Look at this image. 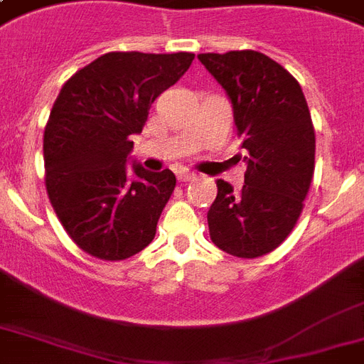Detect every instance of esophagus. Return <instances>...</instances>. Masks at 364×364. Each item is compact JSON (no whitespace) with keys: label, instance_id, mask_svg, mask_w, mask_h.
<instances>
[{"label":"esophagus","instance_id":"34e87169","mask_svg":"<svg viewBox=\"0 0 364 364\" xmlns=\"http://www.w3.org/2000/svg\"><path fill=\"white\" fill-rule=\"evenodd\" d=\"M193 177H194V171H191V170L177 171V179H179V181H191Z\"/></svg>","mask_w":364,"mask_h":364}]
</instances>
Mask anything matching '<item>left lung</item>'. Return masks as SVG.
I'll return each instance as SVG.
<instances>
[{"instance_id":"8db88e82","label":"left lung","mask_w":364,"mask_h":364,"mask_svg":"<svg viewBox=\"0 0 364 364\" xmlns=\"http://www.w3.org/2000/svg\"><path fill=\"white\" fill-rule=\"evenodd\" d=\"M227 92L245 151V185L217 181L208 211L217 247L242 259L274 251L302 211L316 160V132L302 88L285 68L257 50L198 54Z\"/></svg>"}]
</instances>
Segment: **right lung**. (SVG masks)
I'll return each instance as SVG.
<instances>
[{"label": "right lung", "mask_w": 364, "mask_h": 364, "mask_svg": "<svg viewBox=\"0 0 364 364\" xmlns=\"http://www.w3.org/2000/svg\"><path fill=\"white\" fill-rule=\"evenodd\" d=\"M194 54L107 53L60 90L43 154L48 198L71 240L92 257L122 260L153 242L170 200L171 170L126 166L149 107L176 85Z\"/></svg>", "instance_id": "obj_1"}]
</instances>
